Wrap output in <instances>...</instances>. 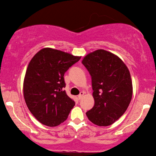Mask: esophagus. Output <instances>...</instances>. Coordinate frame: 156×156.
Listing matches in <instances>:
<instances>
[{
  "mask_svg": "<svg viewBox=\"0 0 156 156\" xmlns=\"http://www.w3.org/2000/svg\"><path fill=\"white\" fill-rule=\"evenodd\" d=\"M83 96H84V92L81 91L80 93V94H79V95H78V100H81V99H82V98L83 97Z\"/></svg>",
  "mask_w": 156,
  "mask_h": 156,
  "instance_id": "34e87169",
  "label": "esophagus"
}]
</instances>
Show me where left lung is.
<instances>
[{"label": "left lung", "instance_id": "1", "mask_svg": "<svg viewBox=\"0 0 156 156\" xmlns=\"http://www.w3.org/2000/svg\"><path fill=\"white\" fill-rule=\"evenodd\" d=\"M91 77L94 106L86 113L98 126L112 125L126 112L133 87L128 68L119 57L104 49L87 55L82 61Z\"/></svg>", "mask_w": 156, "mask_h": 156}]
</instances>
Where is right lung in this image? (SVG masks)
I'll use <instances>...</instances> for the list:
<instances>
[{"label":"right lung","mask_w":156,"mask_h":156,"mask_svg":"<svg viewBox=\"0 0 156 156\" xmlns=\"http://www.w3.org/2000/svg\"><path fill=\"white\" fill-rule=\"evenodd\" d=\"M80 58L44 48L29 63L23 83L24 98L29 110L43 125L56 126L67 120L75 102L63 90L64 75Z\"/></svg>","instance_id":"1"}]
</instances>
